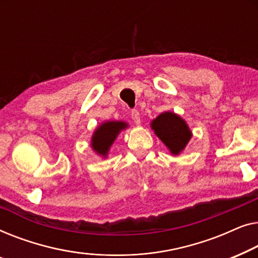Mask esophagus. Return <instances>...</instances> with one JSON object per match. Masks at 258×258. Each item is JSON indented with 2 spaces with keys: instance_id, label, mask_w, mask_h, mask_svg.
<instances>
[{
  "instance_id": "esophagus-1",
  "label": "esophagus",
  "mask_w": 258,
  "mask_h": 258,
  "mask_svg": "<svg viewBox=\"0 0 258 258\" xmlns=\"http://www.w3.org/2000/svg\"><path fill=\"white\" fill-rule=\"evenodd\" d=\"M131 118H132V120L136 122V124H140V113L138 110L131 111Z\"/></svg>"
}]
</instances>
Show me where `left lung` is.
I'll list each match as a JSON object with an SVG mask.
<instances>
[{
	"mask_svg": "<svg viewBox=\"0 0 258 258\" xmlns=\"http://www.w3.org/2000/svg\"><path fill=\"white\" fill-rule=\"evenodd\" d=\"M152 130L174 155L180 154L191 138L186 121L173 112H164L151 122Z\"/></svg>",
	"mask_w": 258,
	"mask_h": 258,
	"instance_id": "8db88e82",
	"label": "left lung"
}]
</instances>
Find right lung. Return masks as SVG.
Listing matches in <instances>:
<instances>
[{
  "instance_id": "1",
  "label": "right lung",
  "mask_w": 258,
  "mask_h": 258,
  "mask_svg": "<svg viewBox=\"0 0 258 258\" xmlns=\"http://www.w3.org/2000/svg\"><path fill=\"white\" fill-rule=\"evenodd\" d=\"M126 127H127V124L124 121H105L100 124L94 131L91 139L93 151L101 157H106L115 138Z\"/></svg>"
}]
</instances>
